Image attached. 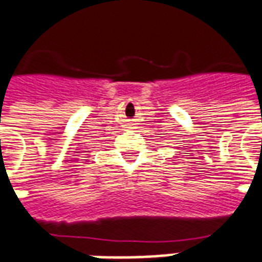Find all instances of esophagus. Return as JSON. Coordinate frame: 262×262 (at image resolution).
I'll use <instances>...</instances> for the list:
<instances>
[{"label":"esophagus","instance_id":"esophagus-1","mask_svg":"<svg viewBox=\"0 0 262 262\" xmlns=\"http://www.w3.org/2000/svg\"><path fill=\"white\" fill-rule=\"evenodd\" d=\"M130 126H132V125H130Z\"/></svg>","mask_w":262,"mask_h":262}]
</instances>
